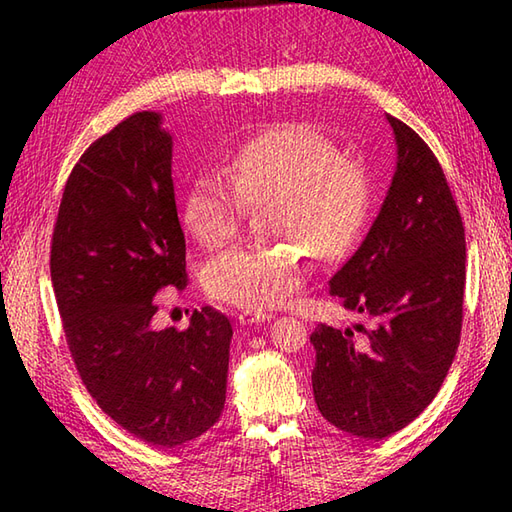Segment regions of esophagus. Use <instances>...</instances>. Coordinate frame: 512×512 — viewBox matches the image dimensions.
Segmentation results:
<instances>
[{
	"instance_id": "34e87169",
	"label": "esophagus",
	"mask_w": 512,
	"mask_h": 512,
	"mask_svg": "<svg viewBox=\"0 0 512 512\" xmlns=\"http://www.w3.org/2000/svg\"><path fill=\"white\" fill-rule=\"evenodd\" d=\"M273 319V314L262 312V310H246L239 314V323L242 325H253V323H264Z\"/></svg>"
}]
</instances>
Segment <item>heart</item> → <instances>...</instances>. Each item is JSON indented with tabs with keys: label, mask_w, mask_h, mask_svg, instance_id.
I'll return each mask as SVG.
<instances>
[{
	"label": "heart",
	"mask_w": 512,
	"mask_h": 512,
	"mask_svg": "<svg viewBox=\"0 0 512 512\" xmlns=\"http://www.w3.org/2000/svg\"><path fill=\"white\" fill-rule=\"evenodd\" d=\"M217 173L195 178L182 200V222L204 248L237 235L244 204L270 200V233L279 246H235L204 268V288L217 301L268 310L303 286V250L334 257L354 244L369 215L367 171L343 158L339 145L310 123H277L244 140Z\"/></svg>",
	"instance_id": "1"
}]
</instances>
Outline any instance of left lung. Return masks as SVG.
<instances>
[{
  "mask_svg": "<svg viewBox=\"0 0 512 512\" xmlns=\"http://www.w3.org/2000/svg\"><path fill=\"white\" fill-rule=\"evenodd\" d=\"M396 167L376 220L330 279V295L367 314L361 339L319 325L312 391L321 416L356 438L405 429L436 398L458 352L466 281L464 226L438 158L394 116Z\"/></svg>",
  "mask_w": 512,
  "mask_h": 512,
  "instance_id": "left-lung-1",
  "label": "left lung"
}]
</instances>
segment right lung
Wrapping results in <instances>:
<instances>
[{"mask_svg": "<svg viewBox=\"0 0 512 512\" xmlns=\"http://www.w3.org/2000/svg\"><path fill=\"white\" fill-rule=\"evenodd\" d=\"M162 114L136 112L76 162L52 235L50 275L83 385L107 416L162 449L200 438L226 400L233 328L195 310L156 330L154 295L189 284Z\"/></svg>", "mask_w": 512, "mask_h": 512, "instance_id": "add662e5", "label": "right lung"}]
</instances>
